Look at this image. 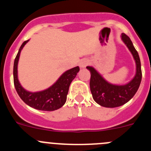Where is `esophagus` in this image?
Segmentation results:
<instances>
[{"label":"esophagus","mask_w":151,"mask_h":151,"mask_svg":"<svg viewBox=\"0 0 151 151\" xmlns=\"http://www.w3.org/2000/svg\"><path fill=\"white\" fill-rule=\"evenodd\" d=\"M89 64V60L88 59H82V60L80 61L78 65H79L80 68H85V66H88Z\"/></svg>","instance_id":"obj_1"}]
</instances>
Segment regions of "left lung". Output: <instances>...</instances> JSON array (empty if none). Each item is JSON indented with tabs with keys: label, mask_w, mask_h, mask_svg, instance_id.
I'll return each mask as SVG.
<instances>
[{
	"label": "left lung",
	"mask_w": 151,
	"mask_h": 151,
	"mask_svg": "<svg viewBox=\"0 0 151 151\" xmlns=\"http://www.w3.org/2000/svg\"><path fill=\"white\" fill-rule=\"evenodd\" d=\"M121 39L131 52L135 62V74L132 79L123 85L112 84L106 81L93 66L86 67L91 73L90 89L93 99L97 104L104 107H117L126 104L134 97L141 82L142 73L138 52L126 35L122 33Z\"/></svg>",
	"instance_id": "left-lung-1"
}]
</instances>
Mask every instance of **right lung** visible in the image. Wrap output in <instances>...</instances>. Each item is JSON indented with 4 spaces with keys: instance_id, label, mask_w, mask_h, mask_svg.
Masks as SVG:
<instances>
[{
    "instance_id": "obj_1",
    "label": "right lung",
    "mask_w": 151,
    "mask_h": 151,
    "mask_svg": "<svg viewBox=\"0 0 151 151\" xmlns=\"http://www.w3.org/2000/svg\"><path fill=\"white\" fill-rule=\"evenodd\" d=\"M29 40L25 41L19 49L13 65V81L17 94L21 99L31 107L44 111H54L62 107L66 101L69 85L79 71L76 66L64 72L51 86L43 91L32 92L26 90L21 85L18 78V63L21 50Z\"/></svg>"
}]
</instances>
